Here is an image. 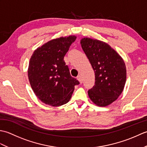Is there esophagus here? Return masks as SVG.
Instances as JSON below:
<instances>
[{"mask_svg":"<svg viewBox=\"0 0 147 147\" xmlns=\"http://www.w3.org/2000/svg\"><path fill=\"white\" fill-rule=\"evenodd\" d=\"M77 80L79 81L80 83L81 84H82V83H83V78H82V76L79 75L78 76V77H77Z\"/></svg>","mask_w":147,"mask_h":147,"instance_id":"esophagus-1","label":"esophagus"}]
</instances>
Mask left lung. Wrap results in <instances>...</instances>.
Wrapping results in <instances>:
<instances>
[{"instance_id": "left-lung-1", "label": "left lung", "mask_w": 147, "mask_h": 147, "mask_svg": "<svg viewBox=\"0 0 147 147\" xmlns=\"http://www.w3.org/2000/svg\"><path fill=\"white\" fill-rule=\"evenodd\" d=\"M81 45L95 72V82L88 93L96 105L112 104L123 92L126 80V68L121 55L107 43L83 38Z\"/></svg>"}]
</instances>
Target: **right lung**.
Here are the masks:
<instances>
[{"label": "right lung", "instance_id": "obj_1", "mask_svg": "<svg viewBox=\"0 0 147 147\" xmlns=\"http://www.w3.org/2000/svg\"><path fill=\"white\" fill-rule=\"evenodd\" d=\"M76 36L60 37L37 48L29 62L28 75L36 96L47 105L57 107L71 98L80 82L70 74L64 55Z\"/></svg>", "mask_w": 147, "mask_h": 147}]
</instances>
